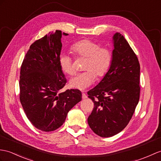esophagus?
<instances>
[{"mask_svg": "<svg viewBox=\"0 0 161 161\" xmlns=\"http://www.w3.org/2000/svg\"><path fill=\"white\" fill-rule=\"evenodd\" d=\"M88 97H87V95H86L85 94V93H82V99H86Z\"/></svg>", "mask_w": 161, "mask_h": 161, "instance_id": "obj_1", "label": "esophagus"}]
</instances>
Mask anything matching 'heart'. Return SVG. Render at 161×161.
Segmentation results:
<instances>
[{
	"label": "heart",
	"mask_w": 161,
	"mask_h": 161,
	"mask_svg": "<svg viewBox=\"0 0 161 161\" xmlns=\"http://www.w3.org/2000/svg\"><path fill=\"white\" fill-rule=\"evenodd\" d=\"M100 44L90 40L84 39L74 43L70 50L77 58H86L84 73L77 75L70 80L69 84L73 88L84 91L95 81V75L98 77L106 75L110 69L113 55L109 48L100 47ZM59 65L62 71L73 75L75 73L73 60L68 54L62 53L59 56Z\"/></svg>",
	"instance_id": "1"
}]
</instances>
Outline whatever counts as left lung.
Returning a JSON list of instances; mask_svg holds the SVG:
<instances>
[{
    "instance_id": "left-lung-1",
    "label": "left lung",
    "mask_w": 161,
    "mask_h": 161,
    "mask_svg": "<svg viewBox=\"0 0 161 161\" xmlns=\"http://www.w3.org/2000/svg\"><path fill=\"white\" fill-rule=\"evenodd\" d=\"M113 43L109 70L88 92L95 106L88 123L102 137L113 136L125 128L140 96V64L136 54L120 33H114Z\"/></svg>"
}]
</instances>
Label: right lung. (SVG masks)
Listing matches in <instances>:
<instances>
[{"instance_id":"1","label":"right lung","mask_w":161,"mask_h":161,"mask_svg":"<svg viewBox=\"0 0 161 161\" xmlns=\"http://www.w3.org/2000/svg\"><path fill=\"white\" fill-rule=\"evenodd\" d=\"M62 35L69 34L56 30L33 42L20 69V103L32 125L44 132L59 128L69 110L81 100L77 89L59 92L66 83L58 62Z\"/></svg>"}]
</instances>
